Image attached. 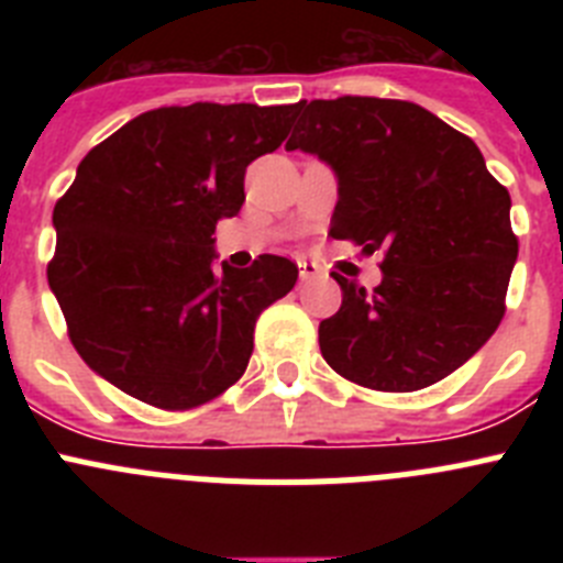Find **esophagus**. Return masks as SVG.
Returning <instances> with one entry per match:
<instances>
[{"label":"esophagus","mask_w":563,"mask_h":563,"mask_svg":"<svg viewBox=\"0 0 563 563\" xmlns=\"http://www.w3.org/2000/svg\"><path fill=\"white\" fill-rule=\"evenodd\" d=\"M298 276H301V282H312V278L321 276V267H318L316 262H307V258H301V262H298Z\"/></svg>","instance_id":"obj_1"}]
</instances>
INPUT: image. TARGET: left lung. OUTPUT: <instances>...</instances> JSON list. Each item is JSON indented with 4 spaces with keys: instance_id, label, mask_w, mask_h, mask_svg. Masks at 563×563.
<instances>
[{
    "instance_id": "left-lung-1",
    "label": "left lung",
    "mask_w": 563,
    "mask_h": 563,
    "mask_svg": "<svg viewBox=\"0 0 563 563\" xmlns=\"http://www.w3.org/2000/svg\"><path fill=\"white\" fill-rule=\"evenodd\" d=\"M287 148L335 172L330 236L383 251L375 290L335 276L341 310L318 343L332 369L377 391L449 377L505 316L519 242L510 194L471 137L409 101L343 96L298 101Z\"/></svg>"
}]
</instances>
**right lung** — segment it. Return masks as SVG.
<instances>
[{
  "label": "right lung",
  "mask_w": 563,
  "mask_h": 563,
  "mask_svg": "<svg viewBox=\"0 0 563 563\" xmlns=\"http://www.w3.org/2000/svg\"><path fill=\"white\" fill-rule=\"evenodd\" d=\"M292 107L191 103L137 114L81 161L53 211L49 290L89 369L157 409H191L242 377L258 312L298 278L290 258L213 267L217 222L245 168L276 152Z\"/></svg>",
  "instance_id": "obj_1"
}]
</instances>
